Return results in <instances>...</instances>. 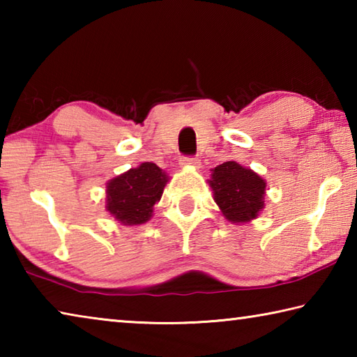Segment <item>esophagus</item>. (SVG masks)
<instances>
[{
	"mask_svg": "<svg viewBox=\"0 0 357 357\" xmlns=\"http://www.w3.org/2000/svg\"><path fill=\"white\" fill-rule=\"evenodd\" d=\"M179 164L183 165V167L192 165V167H197V168H200L202 162H200V159H198V157H195V155H183V157H181Z\"/></svg>",
	"mask_w": 357,
	"mask_h": 357,
	"instance_id": "1",
	"label": "esophagus"
}]
</instances>
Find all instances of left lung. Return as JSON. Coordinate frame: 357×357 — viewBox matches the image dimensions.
Wrapping results in <instances>:
<instances>
[{"instance_id": "left-lung-1", "label": "left lung", "mask_w": 357, "mask_h": 357, "mask_svg": "<svg viewBox=\"0 0 357 357\" xmlns=\"http://www.w3.org/2000/svg\"><path fill=\"white\" fill-rule=\"evenodd\" d=\"M209 184L223 215L233 223L255 219L264 206V179L236 162H225L213 170Z\"/></svg>"}]
</instances>
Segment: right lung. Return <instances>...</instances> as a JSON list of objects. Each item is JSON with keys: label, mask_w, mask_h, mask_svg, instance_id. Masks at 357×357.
<instances>
[{"label": "right lung", "mask_w": 357, "mask_h": 357, "mask_svg": "<svg viewBox=\"0 0 357 357\" xmlns=\"http://www.w3.org/2000/svg\"><path fill=\"white\" fill-rule=\"evenodd\" d=\"M168 176L153 162L130 168L107 184V211L123 225H140L151 219Z\"/></svg>", "instance_id": "1"}]
</instances>
